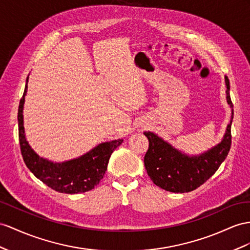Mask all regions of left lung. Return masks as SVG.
<instances>
[{
    "label": "left lung",
    "instance_id": "left-lung-1",
    "mask_svg": "<svg viewBox=\"0 0 250 250\" xmlns=\"http://www.w3.org/2000/svg\"><path fill=\"white\" fill-rule=\"evenodd\" d=\"M226 101L231 108V116L221 142L201 154L189 155L176 149L157 134L144 132L149 140L145 155V167L156 186L174 193L195 190L212 176L225 161L231 146V124L233 105L230 99V83L225 76Z\"/></svg>",
    "mask_w": 250,
    "mask_h": 250
}]
</instances>
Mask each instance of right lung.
Masks as SVG:
<instances>
[{
    "label": "right lung",
    "mask_w": 250,
    "mask_h": 250,
    "mask_svg": "<svg viewBox=\"0 0 250 250\" xmlns=\"http://www.w3.org/2000/svg\"><path fill=\"white\" fill-rule=\"evenodd\" d=\"M27 83L28 77L18 111L19 140L25 165L37 178L60 193L76 194L94 189L104 178L113 151L123 144L124 139L101 143L85 154L62 163L52 162L39 156L25 136L23 108L27 93Z\"/></svg>",
    "instance_id": "right-lung-1"
}]
</instances>
